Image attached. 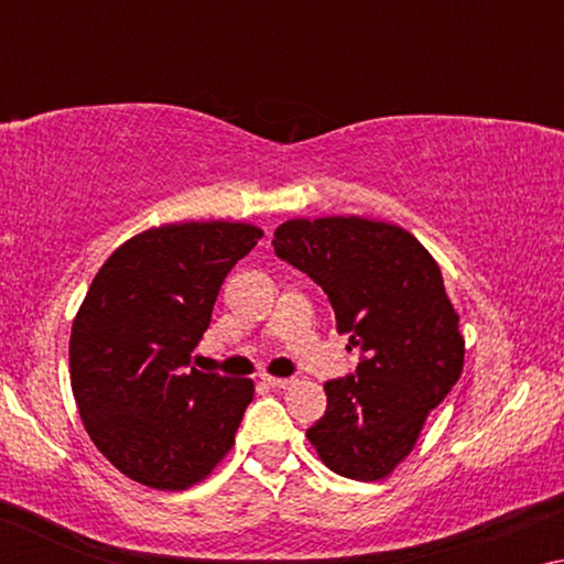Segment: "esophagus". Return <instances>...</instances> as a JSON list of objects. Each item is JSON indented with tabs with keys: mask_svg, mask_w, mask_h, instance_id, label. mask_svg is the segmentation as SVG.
I'll return each mask as SVG.
<instances>
[{
	"mask_svg": "<svg viewBox=\"0 0 564 564\" xmlns=\"http://www.w3.org/2000/svg\"><path fill=\"white\" fill-rule=\"evenodd\" d=\"M263 383L269 388H289L293 378H275V376H263Z\"/></svg>",
	"mask_w": 564,
	"mask_h": 564,
	"instance_id": "34e87169",
	"label": "esophagus"
}]
</instances>
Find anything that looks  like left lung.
<instances>
[{
	"label": "left lung",
	"mask_w": 564,
	"mask_h": 564,
	"mask_svg": "<svg viewBox=\"0 0 564 564\" xmlns=\"http://www.w3.org/2000/svg\"><path fill=\"white\" fill-rule=\"evenodd\" d=\"M273 248L328 293L338 333L362 352L356 376L323 386L326 415L305 437L333 473L383 480L463 373L460 316L441 269L405 228L360 216L291 218Z\"/></svg>",
	"instance_id": "obj_1"
}]
</instances>
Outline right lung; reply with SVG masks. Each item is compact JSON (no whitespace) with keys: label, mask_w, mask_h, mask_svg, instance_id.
<instances>
[{"label":"right lung","mask_w":564,"mask_h":564,"mask_svg":"<svg viewBox=\"0 0 564 564\" xmlns=\"http://www.w3.org/2000/svg\"><path fill=\"white\" fill-rule=\"evenodd\" d=\"M261 236L234 221L149 228L109 256L76 311L69 373L82 423L147 488L186 490L234 447L253 380L188 362L228 271Z\"/></svg>","instance_id":"add662e5"}]
</instances>
